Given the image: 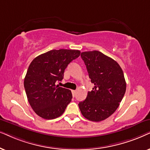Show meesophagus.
<instances>
[{"mask_svg": "<svg viewBox=\"0 0 150 150\" xmlns=\"http://www.w3.org/2000/svg\"><path fill=\"white\" fill-rule=\"evenodd\" d=\"M76 93H77L76 91H72V94H73V97H75V95H76Z\"/></svg>", "mask_w": 150, "mask_h": 150, "instance_id": "esophagus-1", "label": "esophagus"}]
</instances>
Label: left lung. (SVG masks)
Masks as SVG:
<instances>
[{
    "instance_id": "1",
    "label": "left lung",
    "mask_w": 150,
    "mask_h": 150,
    "mask_svg": "<svg viewBox=\"0 0 150 150\" xmlns=\"http://www.w3.org/2000/svg\"><path fill=\"white\" fill-rule=\"evenodd\" d=\"M81 57L95 86L85 100L79 103V108L90 121L105 120L116 111L125 95L123 72L117 62L100 51L83 52Z\"/></svg>"
}]
</instances>
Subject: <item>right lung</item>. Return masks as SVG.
I'll return each mask as SVG.
<instances>
[{"mask_svg":"<svg viewBox=\"0 0 150 150\" xmlns=\"http://www.w3.org/2000/svg\"><path fill=\"white\" fill-rule=\"evenodd\" d=\"M80 55L78 50H51L30 64L24 80L28 101L42 118L61 116L72 99L71 91L56 85L63 79L67 66Z\"/></svg>","mask_w":150,"mask_h":150,"instance_id":"right-lung-1","label":"right lung"}]
</instances>
